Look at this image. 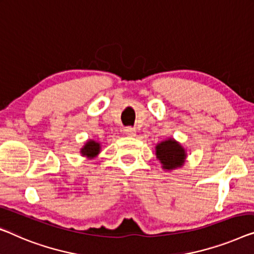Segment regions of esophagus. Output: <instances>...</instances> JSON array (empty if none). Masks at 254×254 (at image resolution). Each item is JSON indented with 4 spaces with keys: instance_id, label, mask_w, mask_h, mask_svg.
<instances>
[{
    "instance_id": "esophagus-1",
    "label": "esophagus",
    "mask_w": 254,
    "mask_h": 254,
    "mask_svg": "<svg viewBox=\"0 0 254 254\" xmlns=\"http://www.w3.org/2000/svg\"><path fill=\"white\" fill-rule=\"evenodd\" d=\"M126 134L127 135V137H134L135 135V128L132 127H126Z\"/></svg>"
}]
</instances>
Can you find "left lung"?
Segmentation results:
<instances>
[{
  "label": "left lung",
  "mask_w": 254,
  "mask_h": 254,
  "mask_svg": "<svg viewBox=\"0 0 254 254\" xmlns=\"http://www.w3.org/2000/svg\"><path fill=\"white\" fill-rule=\"evenodd\" d=\"M156 156L163 164V169L172 170L184 164L186 153L181 145L173 139H169L156 146Z\"/></svg>",
  "instance_id": "8db88e82"
}]
</instances>
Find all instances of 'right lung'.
I'll use <instances>...</instances> for the list:
<instances>
[{
    "instance_id": "right-lung-1",
    "label": "right lung",
    "mask_w": 254,
    "mask_h": 254,
    "mask_svg": "<svg viewBox=\"0 0 254 254\" xmlns=\"http://www.w3.org/2000/svg\"><path fill=\"white\" fill-rule=\"evenodd\" d=\"M99 150H100L99 143L96 141H88L85 143V146L82 148V154L83 156L94 157L98 153H99Z\"/></svg>"
}]
</instances>
